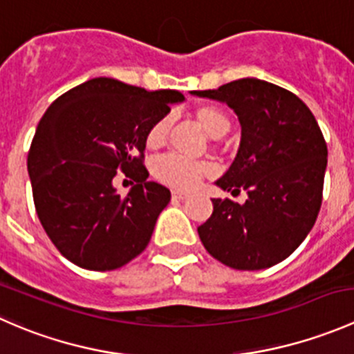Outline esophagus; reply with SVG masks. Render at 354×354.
<instances>
[{
  "mask_svg": "<svg viewBox=\"0 0 354 354\" xmlns=\"http://www.w3.org/2000/svg\"><path fill=\"white\" fill-rule=\"evenodd\" d=\"M173 198L174 200H185V198H188V194H185V192H180V190H174Z\"/></svg>",
  "mask_w": 354,
  "mask_h": 354,
  "instance_id": "1",
  "label": "esophagus"
}]
</instances>
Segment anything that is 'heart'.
<instances>
[{"label":"heart","instance_id":"obj_1","mask_svg":"<svg viewBox=\"0 0 354 354\" xmlns=\"http://www.w3.org/2000/svg\"><path fill=\"white\" fill-rule=\"evenodd\" d=\"M194 116L195 120H197V123L200 124V128H202L210 138L223 137L231 127V120L230 116H227L226 111H223L212 104L198 106V108L195 109ZM169 127L171 121L167 116L157 120L151 127V130L147 131V137H145L147 147H162L167 140ZM212 173V162H207V160H198V162H195V160H188L185 159V157L174 154L159 157L154 164V174L162 181V183L181 188V190L195 188L203 176H209V174Z\"/></svg>","mask_w":354,"mask_h":354}]
</instances>
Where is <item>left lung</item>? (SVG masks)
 Returning a JSON list of instances; mask_svg holds the SVG:
<instances>
[{
    "mask_svg": "<svg viewBox=\"0 0 354 354\" xmlns=\"http://www.w3.org/2000/svg\"><path fill=\"white\" fill-rule=\"evenodd\" d=\"M192 94L236 113L240 149L216 185L248 195L243 205L212 198L200 240L214 259L238 270L283 262L310 233L322 203L327 145L315 116L298 95L259 78Z\"/></svg>",
    "mask_w": 354,
    "mask_h": 354,
    "instance_id": "1",
    "label": "left lung"
}]
</instances>
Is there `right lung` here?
I'll list each match as a JSON object with an SVG mask.
<instances>
[{"label":"right lung","instance_id":"add662e5","mask_svg":"<svg viewBox=\"0 0 354 354\" xmlns=\"http://www.w3.org/2000/svg\"><path fill=\"white\" fill-rule=\"evenodd\" d=\"M178 91L149 92L108 77L59 95L39 121L27 157L35 210L56 248L88 270H114L140 255L171 192L147 181L145 137ZM118 170L136 185L127 198Z\"/></svg>","mask_w":354,"mask_h":354}]
</instances>
